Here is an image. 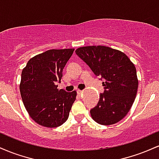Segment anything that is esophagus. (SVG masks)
<instances>
[{"label":"esophagus","instance_id":"34e87169","mask_svg":"<svg viewBox=\"0 0 159 159\" xmlns=\"http://www.w3.org/2000/svg\"><path fill=\"white\" fill-rule=\"evenodd\" d=\"M84 91L83 90H78V95H81L82 93H83Z\"/></svg>","mask_w":159,"mask_h":159}]
</instances>
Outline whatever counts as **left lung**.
<instances>
[{
    "label": "left lung",
    "instance_id": "left-lung-1",
    "mask_svg": "<svg viewBox=\"0 0 159 159\" xmlns=\"http://www.w3.org/2000/svg\"><path fill=\"white\" fill-rule=\"evenodd\" d=\"M76 54L96 75L105 80L104 93L90 110L94 121L113 125L123 119L135 99L138 87L136 68L123 52L103 45L80 47Z\"/></svg>",
    "mask_w": 159,
    "mask_h": 159
}]
</instances>
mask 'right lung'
Segmentation results:
<instances>
[{"label": "right lung", "instance_id": "right-lung-1", "mask_svg": "<svg viewBox=\"0 0 159 159\" xmlns=\"http://www.w3.org/2000/svg\"><path fill=\"white\" fill-rule=\"evenodd\" d=\"M74 48L51 49L34 56L21 72L20 93L25 108L36 123L55 128L69 117L77 93L57 89L63 69Z\"/></svg>", "mask_w": 159, "mask_h": 159}]
</instances>
